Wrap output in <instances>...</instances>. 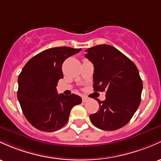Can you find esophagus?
<instances>
[{
  "label": "esophagus",
  "mask_w": 161,
  "mask_h": 161,
  "mask_svg": "<svg viewBox=\"0 0 161 161\" xmlns=\"http://www.w3.org/2000/svg\"><path fill=\"white\" fill-rule=\"evenodd\" d=\"M89 101V98H87L86 96H82V102H86Z\"/></svg>",
  "instance_id": "34e87169"
}]
</instances>
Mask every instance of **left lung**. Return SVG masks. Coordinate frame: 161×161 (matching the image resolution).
Returning a JSON list of instances; mask_svg holds the SVG:
<instances>
[{"mask_svg":"<svg viewBox=\"0 0 161 161\" xmlns=\"http://www.w3.org/2000/svg\"><path fill=\"white\" fill-rule=\"evenodd\" d=\"M86 52L94 66V91L106 92L105 101L96 99L99 109L90 120L99 129H119L129 122L140 105L143 83L138 69L112 46L102 44Z\"/></svg>","mask_w":161,"mask_h":161,"instance_id":"8db88e82","label":"left lung"}]
</instances>
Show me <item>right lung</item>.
<instances>
[{
    "mask_svg": "<svg viewBox=\"0 0 161 161\" xmlns=\"http://www.w3.org/2000/svg\"><path fill=\"white\" fill-rule=\"evenodd\" d=\"M82 49L54 47L30 59L18 77L17 98L27 121L36 129L51 132L59 130L68 121L72 107L82 98L58 94L56 86L63 79V63Z\"/></svg>",
    "mask_w": 161,
    "mask_h": 161,
    "instance_id": "add662e5",
    "label": "right lung"
}]
</instances>
